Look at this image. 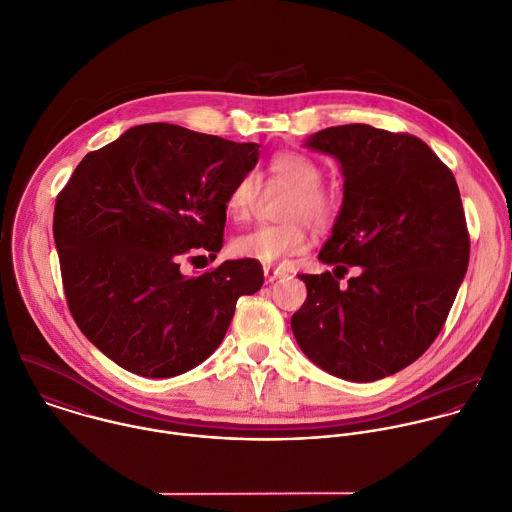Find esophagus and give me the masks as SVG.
<instances>
[{"mask_svg":"<svg viewBox=\"0 0 512 512\" xmlns=\"http://www.w3.org/2000/svg\"><path fill=\"white\" fill-rule=\"evenodd\" d=\"M263 275H265V281H267V283H273L275 279L285 277V271H281V269H273V267H265V269H263Z\"/></svg>","mask_w":512,"mask_h":512,"instance_id":"1","label":"esophagus"}]
</instances>
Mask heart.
<instances>
[{"label":"heart","instance_id":"1","mask_svg":"<svg viewBox=\"0 0 512 512\" xmlns=\"http://www.w3.org/2000/svg\"><path fill=\"white\" fill-rule=\"evenodd\" d=\"M271 183L289 191L281 211V225H263L237 235L231 241V253L239 259H251L261 265H279L289 257L301 255L311 245L308 221L313 227H327L339 213V195L321 183L323 167L311 155L301 151H281L265 165ZM259 185L255 175H241L225 197L227 215L243 223L251 217Z\"/></svg>","mask_w":512,"mask_h":512}]
</instances>
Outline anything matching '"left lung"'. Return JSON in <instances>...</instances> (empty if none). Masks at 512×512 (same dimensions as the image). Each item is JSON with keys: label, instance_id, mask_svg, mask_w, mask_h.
<instances>
[{"label": "left lung", "instance_id": "8db88e82", "mask_svg": "<svg viewBox=\"0 0 512 512\" xmlns=\"http://www.w3.org/2000/svg\"><path fill=\"white\" fill-rule=\"evenodd\" d=\"M305 145L333 155L343 205L319 261L299 275L303 307L291 317L301 351L353 383L379 381L415 363L441 333L469 267L471 241L451 169L415 135L365 123L327 127ZM349 266L360 275L345 288Z\"/></svg>", "mask_w": 512, "mask_h": 512}]
</instances>
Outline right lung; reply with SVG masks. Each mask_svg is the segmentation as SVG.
Returning <instances> with one entry per match:
<instances>
[{"mask_svg": "<svg viewBox=\"0 0 512 512\" xmlns=\"http://www.w3.org/2000/svg\"><path fill=\"white\" fill-rule=\"evenodd\" d=\"M257 159V143L145 123L87 153L57 195L69 311L125 371L165 379L197 367L221 345L237 299L261 289L251 259L197 277L179 271L183 257H217L227 191Z\"/></svg>", "mask_w": 512, "mask_h": 512, "instance_id": "obj_1", "label": "right lung"}]
</instances>
